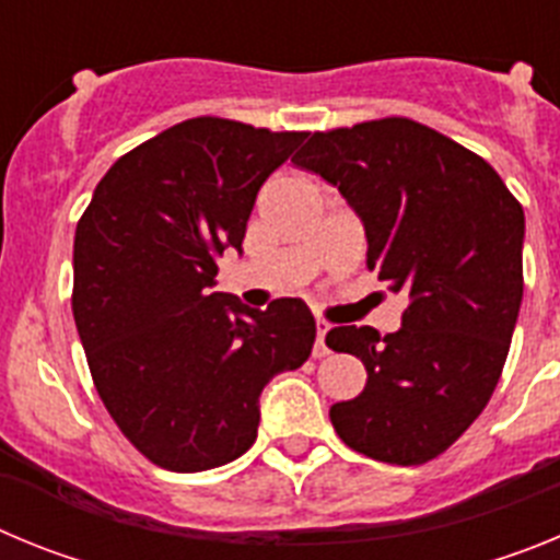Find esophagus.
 Instances as JSON below:
<instances>
[{
	"label": "esophagus",
	"mask_w": 560,
	"mask_h": 560,
	"mask_svg": "<svg viewBox=\"0 0 560 560\" xmlns=\"http://www.w3.org/2000/svg\"><path fill=\"white\" fill-rule=\"evenodd\" d=\"M325 334H328V323H316V345H314V355L316 359H323V355H328V345H325Z\"/></svg>",
	"instance_id": "esophagus-1"
}]
</instances>
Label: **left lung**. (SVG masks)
<instances>
[{"label": "left lung", "mask_w": 560, "mask_h": 560, "mask_svg": "<svg viewBox=\"0 0 560 560\" xmlns=\"http://www.w3.org/2000/svg\"><path fill=\"white\" fill-rule=\"evenodd\" d=\"M291 162L339 187L364 224L368 269L409 300L384 339L370 325L328 330L325 345L368 370L330 423L364 457L429 463L502 375L524 291L522 205L482 156L409 117L314 131Z\"/></svg>", "instance_id": "1"}]
</instances>
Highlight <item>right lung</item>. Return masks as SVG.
<instances>
[{
    "mask_svg": "<svg viewBox=\"0 0 560 560\" xmlns=\"http://www.w3.org/2000/svg\"><path fill=\"white\" fill-rule=\"evenodd\" d=\"M305 131L192 117L114 162L75 230L72 314L103 407L153 465L219 468L257 438L260 393L311 355L296 296L266 311L212 291L257 190Z\"/></svg>",
    "mask_w": 560,
    "mask_h": 560,
    "instance_id": "right-lung-1",
    "label": "right lung"
}]
</instances>
